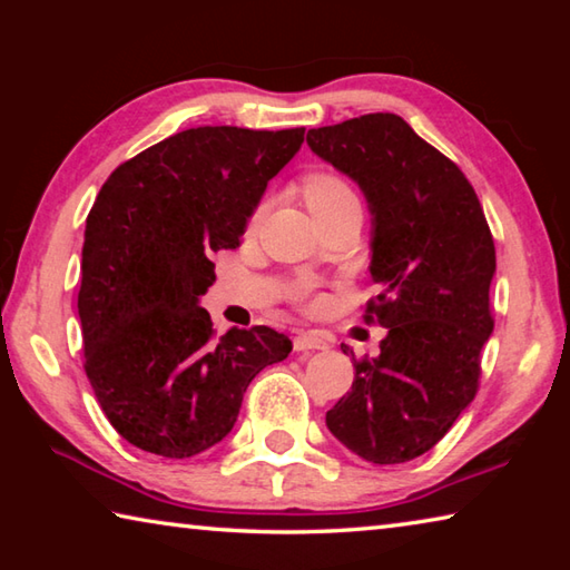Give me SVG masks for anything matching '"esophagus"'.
<instances>
[{
	"mask_svg": "<svg viewBox=\"0 0 570 570\" xmlns=\"http://www.w3.org/2000/svg\"><path fill=\"white\" fill-rule=\"evenodd\" d=\"M326 344L320 334H314V332H304V334H298L296 340H294V350L296 352H314V350H326Z\"/></svg>",
	"mask_w": 570,
	"mask_h": 570,
	"instance_id": "obj_1",
	"label": "esophagus"
}]
</instances>
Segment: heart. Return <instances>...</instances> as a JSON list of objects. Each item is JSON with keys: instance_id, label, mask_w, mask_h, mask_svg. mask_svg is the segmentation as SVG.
Instances as JSON below:
<instances>
[{"instance_id": "heart-1", "label": "heart", "mask_w": 570, "mask_h": 570, "mask_svg": "<svg viewBox=\"0 0 570 570\" xmlns=\"http://www.w3.org/2000/svg\"><path fill=\"white\" fill-rule=\"evenodd\" d=\"M302 193H304L306 206L314 210V216L332 214V210H340L344 206H360V198H356V190L352 188V183L336 170L320 168V170L306 173L302 180ZM266 208H268V200H262V204L254 208V214L248 218L250 230L262 224ZM298 296L308 302L306 288H298Z\"/></svg>"}]
</instances>
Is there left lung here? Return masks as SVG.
<instances>
[{
    "label": "left lung",
    "mask_w": 570,
    "mask_h": 570,
    "mask_svg": "<svg viewBox=\"0 0 570 570\" xmlns=\"http://www.w3.org/2000/svg\"><path fill=\"white\" fill-rule=\"evenodd\" d=\"M306 142L370 200L382 292L364 322L387 330L377 360L352 354V390L326 428L366 462L397 465L435 448L478 394L495 324L493 234L465 173L400 115H360L308 130Z\"/></svg>",
    "instance_id": "obj_1"
}]
</instances>
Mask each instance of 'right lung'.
<instances>
[{
    "instance_id": "add662e5",
    "label": "right lung",
    "mask_w": 570,
    "mask_h": 570,
    "mask_svg": "<svg viewBox=\"0 0 570 570\" xmlns=\"http://www.w3.org/2000/svg\"><path fill=\"white\" fill-rule=\"evenodd\" d=\"M304 128L204 125L120 163L85 226L77 312L85 374L130 445L163 458L224 440L244 392L292 340L272 326L218 336L198 296L210 254L236 248L266 183L302 148Z\"/></svg>"
}]
</instances>
